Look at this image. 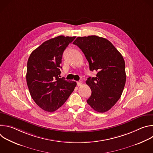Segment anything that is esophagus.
Listing matches in <instances>:
<instances>
[{"label":"esophagus","mask_w":153,"mask_h":153,"mask_svg":"<svg viewBox=\"0 0 153 153\" xmlns=\"http://www.w3.org/2000/svg\"><path fill=\"white\" fill-rule=\"evenodd\" d=\"M77 86H81V85H82V82L81 81H79V82H77Z\"/></svg>","instance_id":"obj_1"}]
</instances>
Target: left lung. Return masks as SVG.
<instances>
[{
    "label": "left lung",
    "instance_id": "left-lung-1",
    "mask_svg": "<svg viewBox=\"0 0 153 153\" xmlns=\"http://www.w3.org/2000/svg\"><path fill=\"white\" fill-rule=\"evenodd\" d=\"M73 44L85 54L90 70L97 72L86 81L92 92L87 103L99 113L108 111L121 97L125 85L123 56L108 40L97 36L78 37Z\"/></svg>",
    "mask_w": 153,
    "mask_h": 153
}]
</instances>
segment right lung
Masks as SVG:
<instances>
[{
	"mask_svg": "<svg viewBox=\"0 0 153 153\" xmlns=\"http://www.w3.org/2000/svg\"><path fill=\"white\" fill-rule=\"evenodd\" d=\"M76 37L59 36L43 42L30 54L27 83L32 99L42 110H57L66 102L76 82L60 78L64 50Z\"/></svg>",
	"mask_w": 153,
	"mask_h": 153,
	"instance_id": "1",
	"label": "right lung"
}]
</instances>
